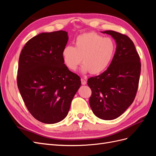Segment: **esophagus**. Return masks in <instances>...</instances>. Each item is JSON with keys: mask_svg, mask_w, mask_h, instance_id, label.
<instances>
[{"mask_svg": "<svg viewBox=\"0 0 156 156\" xmlns=\"http://www.w3.org/2000/svg\"><path fill=\"white\" fill-rule=\"evenodd\" d=\"M81 84H83V85H85V84H87V81L83 78H82L81 79Z\"/></svg>", "mask_w": 156, "mask_h": 156, "instance_id": "obj_1", "label": "esophagus"}]
</instances>
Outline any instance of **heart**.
<instances>
[{
	"mask_svg": "<svg viewBox=\"0 0 156 156\" xmlns=\"http://www.w3.org/2000/svg\"><path fill=\"white\" fill-rule=\"evenodd\" d=\"M75 47L67 45L62 50V58L69 69L75 71L83 63L84 73H101L108 67L114 56L116 45L110 37H103L96 32L84 33L77 37Z\"/></svg>",
	"mask_w": 156,
	"mask_h": 156,
	"instance_id": "b5f03b06",
	"label": "heart"
}]
</instances>
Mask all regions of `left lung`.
Wrapping results in <instances>:
<instances>
[{
	"label": "left lung",
	"instance_id": "left-lung-1",
	"mask_svg": "<svg viewBox=\"0 0 156 156\" xmlns=\"http://www.w3.org/2000/svg\"><path fill=\"white\" fill-rule=\"evenodd\" d=\"M111 35L116 49L108 68L101 74L88 79L92 90L89 103L99 119L111 120L119 117L133 102L140 74V57L128 36L113 30Z\"/></svg>",
	"mask_w": 156,
	"mask_h": 156
}]
</instances>
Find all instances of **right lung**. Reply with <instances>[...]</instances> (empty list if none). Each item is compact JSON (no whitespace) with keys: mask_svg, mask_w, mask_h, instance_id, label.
I'll return each instance as SVG.
<instances>
[{"mask_svg":"<svg viewBox=\"0 0 156 156\" xmlns=\"http://www.w3.org/2000/svg\"><path fill=\"white\" fill-rule=\"evenodd\" d=\"M68 40L64 30L42 32L27 42L20 56L19 90L30 114L45 124L65 119L81 87V78L70 72L62 58Z\"/></svg>","mask_w":156,"mask_h":156,"instance_id":"add662e5","label":"right lung"}]
</instances>
